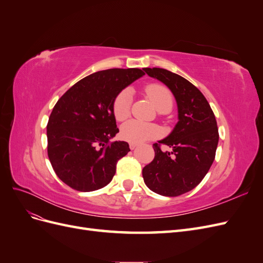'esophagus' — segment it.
Wrapping results in <instances>:
<instances>
[{"mask_svg": "<svg viewBox=\"0 0 263 263\" xmlns=\"http://www.w3.org/2000/svg\"><path fill=\"white\" fill-rule=\"evenodd\" d=\"M138 145L137 144H135V142H129V148L132 149V150H134L135 148H136Z\"/></svg>", "mask_w": 263, "mask_h": 263, "instance_id": "esophagus-1", "label": "esophagus"}]
</instances>
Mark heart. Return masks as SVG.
I'll return each mask as SVG.
<instances>
[{
	"mask_svg": "<svg viewBox=\"0 0 263 263\" xmlns=\"http://www.w3.org/2000/svg\"><path fill=\"white\" fill-rule=\"evenodd\" d=\"M145 91L159 112L170 110L172 108L173 97L166 86L159 83H151L146 86ZM132 103L133 92L129 89H125L116 95L112 105L113 115L116 121L123 122L129 116ZM160 135L161 130L157 125L140 122L137 119L126 122L121 127L122 138L126 141L135 142V144L157 138Z\"/></svg>",
	"mask_w": 263,
	"mask_h": 263,
	"instance_id": "1",
	"label": "heart"
}]
</instances>
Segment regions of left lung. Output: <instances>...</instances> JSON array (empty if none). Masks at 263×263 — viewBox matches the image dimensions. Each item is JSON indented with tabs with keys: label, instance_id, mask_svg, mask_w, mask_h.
<instances>
[{
	"label": "left lung",
	"instance_id": "left-lung-1",
	"mask_svg": "<svg viewBox=\"0 0 263 263\" xmlns=\"http://www.w3.org/2000/svg\"><path fill=\"white\" fill-rule=\"evenodd\" d=\"M169 87L177 100L179 122L168 137L154 144L155 158L142 169L146 185L163 196H178L200 184L218 145L216 118L202 92L183 77L161 68H144ZM173 148L171 153L161 145Z\"/></svg>",
	"mask_w": 263,
	"mask_h": 263
}]
</instances>
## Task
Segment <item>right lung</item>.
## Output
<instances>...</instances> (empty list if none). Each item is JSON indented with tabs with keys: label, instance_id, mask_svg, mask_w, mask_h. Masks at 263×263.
<instances>
[{
	"label": "right lung",
	"instance_id": "right-lung-1",
	"mask_svg": "<svg viewBox=\"0 0 263 263\" xmlns=\"http://www.w3.org/2000/svg\"><path fill=\"white\" fill-rule=\"evenodd\" d=\"M144 74L138 68L102 70L55 103L47 124V153L57 177L71 189L91 192L112 181L117 161L130 151L126 141L108 142L119 132L113 101Z\"/></svg>",
	"mask_w": 263,
	"mask_h": 263
}]
</instances>
